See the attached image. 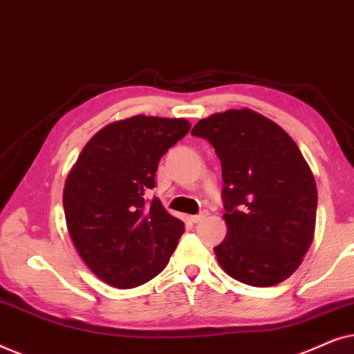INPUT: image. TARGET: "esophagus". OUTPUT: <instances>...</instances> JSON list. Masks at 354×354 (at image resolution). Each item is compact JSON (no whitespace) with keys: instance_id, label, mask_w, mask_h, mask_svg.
Returning <instances> with one entry per match:
<instances>
[{"instance_id":"esophagus-1","label":"esophagus","mask_w":354,"mask_h":354,"mask_svg":"<svg viewBox=\"0 0 354 354\" xmlns=\"http://www.w3.org/2000/svg\"><path fill=\"white\" fill-rule=\"evenodd\" d=\"M207 216L206 211L200 212V214H195V216H190V222H193V224H198V222H201L205 217Z\"/></svg>"}]
</instances>
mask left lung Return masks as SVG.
<instances>
[{
	"mask_svg": "<svg viewBox=\"0 0 354 354\" xmlns=\"http://www.w3.org/2000/svg\"><path fill=\"white\" fill-rule=\"evenodd\" d=\"M222 167L227 236L214 248L221 268L251 287L288 279L313 243L317 188L292 137L251 109L201 119Z\"/></svg>",
	"mask_w": 354,
	"mask_h": 354,
	"instance_id": "left-lung-1",
	"label": "left lung"
}]
</instances>
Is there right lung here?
<instances>
[{
	"label": "right lung",
	"mask_w": 354,
	"mask_h": 354,
	"mask_svg": "<svg viewBox=\"0 0 354 354\" xmlns=\"http://www.w3.org/2000/svg\"><path fill=\"white\" fill-rule=\"evenodd\" d=\"M190 130L185 119L135 115L101 129L64 187L71 239L91 272L115 288L143 285L166 268L183 230L158 198L161 158Z\"/></svg>",
	"instance_id": "obj_1"
}]
</instances>
